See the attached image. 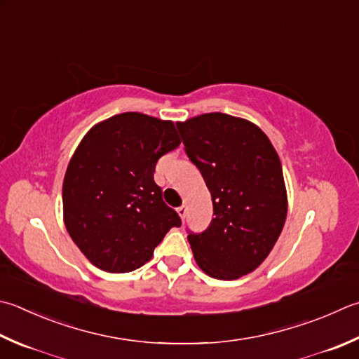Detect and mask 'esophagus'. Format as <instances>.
<instances>
[{
    "mask_svg": "<svg viewBox=\"0 0 359 359\" xmlns=\"http://www.w3.org/2000/svg\"><path fill=\"white\" fill-rule=\"evenodd\" d=\"M177 212L180 214V217H181L182 220H184V217H186V214H187V208H186L184 205H182V206H180V208L177 209Z\"/></svg>",
    "mask_w": 359,
    "mask_h": 359,
    "instance_id": "esophagus-1",
    "label": "esophagus"
}]
</instances>
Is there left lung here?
I'll list each match as a JSON object with an SVG mask.
<instances>
[{
    "label": "left lung",
    "instance_id": "1",
    "mask_svg": "<svg viewBox=\"0 0 359 359\" xmlns=\"http://www.w3.org/2000/svg\"><path fill=\"white\" fill-rule=\"evenodd\" d=\"M182 144L211 192L214 219L187 241L198 267L236 280L259 266L285 226L287 195L269 137L252 121L222 112L178 121Z\"/></svg>",
    "mask_w": 359,
    "mask_h": 359
}]
</instances>
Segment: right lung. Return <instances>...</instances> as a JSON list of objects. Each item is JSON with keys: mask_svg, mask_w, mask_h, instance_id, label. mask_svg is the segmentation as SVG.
Segmentation results:
<instances>
[{"mask_svg": "<svg viewBox=\"0 0 359 359\" xmlns=\"http://www.w3.org/2000/svg\"><path fill=\"white\" fill-rule=\"evenodd\" d=\"M180 144L173 121L140 112L101 121L81 140L64 178V222L93 266L136 270L168 229L181 226L153 178L158 159Z\"/></svg>", "mask_w": 359, "mask_h": 359, "instance_id": "1", "label": "right lung"}]
</instances>
